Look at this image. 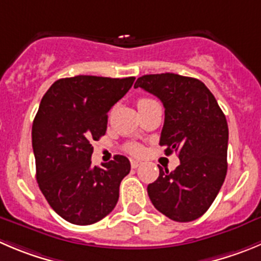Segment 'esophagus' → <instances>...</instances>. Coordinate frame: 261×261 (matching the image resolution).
Here are the masks:
<instances>
[{"label": "esophagus", "mask_w": 261, "mask_h": 261, "mask_svg": "<svg viewBox=\"0 0 261 261\" xmlns=\"http://www.w3.org/2000/svg\"><path fill=\"white\" fill-rule=\"evenodd\" d=\"M130 165H132L133 169H136V168H138V166L141 165V161L140 160H130Z\"/></svg>", "instance_id": "1"}]
</instances>
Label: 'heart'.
<instances>
[{
  "instance_id": "1",
  "label": "heart",
  "mask_w": 261,
  "mask_h": 261,
  "mask_svg": "<svg viewBox=\"0 0 261 261\" xmlns=\"http://www.w3.org/2000/svg\"><path fill=\"white\" fill-rule=\"evenodd\" d=\"M153 100H151V98H146V97H142V98H140V100L137 101V106H138V109H141V108H143V106H146V105H148V103L150 102H152ZM128 150L130 151V152L132 153H140L141 152V147L138 145H130L128 147Z\"/></svg>"
}]
</instances>
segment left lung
<instances>
[{
	"mask_svg": "<svg viewBox=\"0 0 261 261\" xmlns=\"http://www.w3.org/2000/svg\"><path fill=\"white\" fill-rule=\"evenodd\" d=\"M141 87L163 102L160 143L180 164L147 186L153 206L174 222H192L206 213L227 175L228 124L214 95L196 78L173 73L140 76Z\"/></svg>",
	"mask_w": 261,
	"mask_h": 261,
	"instance_id": "obj_1",
	"label": "left lung"
}]
</instances>
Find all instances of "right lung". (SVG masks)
<instances>
[{
    "instance_id": "right-lung-1",
    "label": "right lung",
    "mask_w": 261,
    "mask_h": 261,
    "mask_svg": "<svg viewBox=\"0 0 261 261\" xmlns=\"http://www.w3.org/2000/svg\"><path fill=\"white\" fill-rule=\"evenodd\" d=\"M135 76L76 75L55 82L39 103L32 126L37 182L49 206L76 225L110 214L121 179L130 170L123 155L92 166V141L106 133L108 113L130 89Z\"/></svg>"
}]
</instances>
